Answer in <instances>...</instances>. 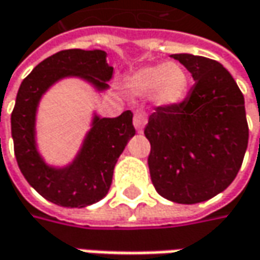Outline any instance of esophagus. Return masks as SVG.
<instances>
[{"instance_id":"34e87169","label":"esophagus","mask_w":260,"mask_h":260,"mask_svg":"<svg viewBox=\"0 0 260 260\" xmlns=\"http://www.w3.org/2000/svg\"><path fill=\"white\" fill-rule=\"evenodd\" d=\"M145 125H147V115L141 110H137L134 113V126H135V129L138 132H142Z\"/></svg>"}]
</instances>
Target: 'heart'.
I'll return each mask as SVG.
<instances>
[{
  "instance_id": "1",
  "label": "heart",
  "mask_w": 260,
  "mask_h": 260,
  "mask_svg": "<svg viewBox=\"0 0 260 260\" xmlns=\"http://www.w3.org/2000/svg\"><path fill=\"white\" fill-rule=\"evenodd\" d=\"M131 94L151 96L157 106L173 108L186 99L190 88V75L179 62H163L138 68L126 80Z\"/></svg>"
}]
</instances>
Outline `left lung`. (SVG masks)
<instances>
[{
  "mask_svg": "<svg viewBox=\"0 0 260 260\" xmlns=\"http://www.w3.org/2000/svg\"><path fill=\"white\" fill-rule=\"evenodd\" d=\"M172 58L195 84L180 105L160 106L148 118V167L161 197L198 204L227 189L242 167L249 141L244 97L220 62L190 53Z\"/></svg>",
  "mask_w": 260,
  "mask_h": 260,
  "instance_id": "left-lung-1",
  "label": "left lung"
}]
</instances>
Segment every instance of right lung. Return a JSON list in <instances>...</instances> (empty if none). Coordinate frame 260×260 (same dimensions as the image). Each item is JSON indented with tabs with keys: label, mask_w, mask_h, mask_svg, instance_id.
<instances>
[{
	"label": "right lung",
	"mask_w": 260,
	"mask_h": 260,
	"mask_svg": "<svg viewBox=\"0 0 260 260\" xmlns=\"http://www.w3.org/2000/svg\"><path fill=\"white\" fill-rule=\"evenodd\" d=\"M105 51L67 49L35 67L20 85L11 113V135L17 164L28 185L53 204L67 208H84L106 197L112 185L119 155L135 135L132 112L118 118L94 115L91 128L73 163L53 167L45 163L36 145V112L42 96L56 81L77 77L97 91L108 90L113 67Z\"/></svg>",
	"instance_id": "obj_1"
}]
</instances>
